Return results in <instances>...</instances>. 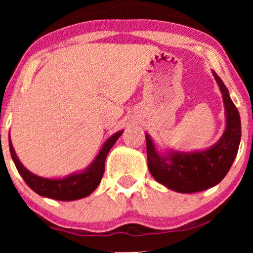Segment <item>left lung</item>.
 Returning a JSON list of instances; mask_svg holds the SVG:
<instances>
[{
	"mask_svg": "<svg viewBox=\"0 0 253 253\" xmlns=\"http://www.w3.org/2000/svg\"><path fill=\"white\" fill-rule=\"evenodd\" d=\"M213 76L222 93L226 109V130L215 145L204 151H169L167 155H161L151 137L145 134L150 172L159 183L174 191L193 193L219 184L237 155L241 141L240 113L221 78L214 71Z\"/></svg>",
	"mask_w": 253,
	"mask_h": 253,
	"instance_id": "1",
	"label": "left lung"
}]
</instances>
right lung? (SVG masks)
I'll return each instance as SVG.
<instances>
[{
	"label": "right lung",
	"mask_w": 253,
	"mask_h": 253,
	"mask_svg": "<svg viewBox=\"0 0 253 253\" xmlns=\"http://www.w3.org/2000/svg\"><path fill=\"white\" fill-rule=\"evenodd\" d=\"M122 133L123 131L121 130L119 132L114 133L112 137H109L102 145L101 150L99 151L98 155L92 164L85 170L82 172H75V174L69 175L64 178H44L27 170L22 165V162L19 161V159L17 158L11 139H10V134L9 148L17 170L22 175L26 184L34 192L42 197H47V198L61 200V202H71V200H77L89 196L98 188L100 182H101L103 172H105L107 154Z\"/></svg>",
	"instance_id": "add662e5"
}]
</instances>
